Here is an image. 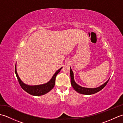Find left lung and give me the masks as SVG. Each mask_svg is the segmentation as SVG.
Here are the masks:
<instances>
[{
  "label": "left lung",
  "instance_id": "1",
  "mask_svg": "<svg viewBox=\"0 0 123 123\" xmlns=\"http://www.w3.org/2000/svg\"><path fill=\"white\" fill-rule=\"evenodd\" d=\"M70 77H71V84L74 89L78 93L87 95H92V94H94L96 92H98L99 91H100L105 87L107 83H108L109 81L108 80L107 81H106L105 83H104L103 85H102L99 87L96 88H87L81 87V86L78 85L75 82L74 77V73H73V71H72L71 68H70Z\"/></svg>",
  "mask_w": 123,
  "mask_h": 123
}]
</instances>
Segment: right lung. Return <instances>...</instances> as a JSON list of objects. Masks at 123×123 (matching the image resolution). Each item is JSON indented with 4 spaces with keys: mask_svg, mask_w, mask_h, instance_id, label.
Wrapping results in <instances>:
<instances>
[{
    "mask_svg": "<svg viewBox=\"0 0 123 123\" xmlns=\"http://www.w3.org/2000/svg\"><path fill=\"white\" fill-rule=\"evenodd\" d=\"M62 68H61L59 69L55 73V74L53 75V76L52 77L49 81L47 82L46 83H45V84L37 86H28L25 84V83H24L22 81L17 73L16 64L15 66V71L16 75L18 82H19L20 87L22 88L26 92H27V93L30 94V95L38 96L43 95L44 94L48 93L53 88L55 85V78L56 75L59 74Z\"/></svg>",
    "mask_w": 123,
    "mask_h": 123,
    "instance_id": "obj_1",
    "label": "right lung"
}]
</instances>
